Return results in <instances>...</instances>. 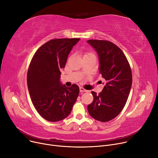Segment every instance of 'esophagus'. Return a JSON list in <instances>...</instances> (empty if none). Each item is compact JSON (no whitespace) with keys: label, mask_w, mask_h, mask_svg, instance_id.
Masks as SVG:
<instances>
[{"label":"esophagus","mask_w":158,"mask_h":158,"mask_svg":"<svg viewBox=\"0 0 158 158\" xmlns=\"http://www.w3.org/2000/svg\"><path fill=\"white\" fill-rule=\"evenodd\" d=\"M80 92H89V90H86V89H85L84 88H83V87H80Z\"/></svg>","instance_id":"esophagus-1"}]
</instances>
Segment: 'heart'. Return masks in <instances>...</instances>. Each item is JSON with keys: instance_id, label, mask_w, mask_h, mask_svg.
I'll return each mask as SVG.
<instances>
[{"instance_id": "heart-1", "label": "heart", "mask_w": 158, "mask_h": 158, "mask_svg": "<svg viewBox=\"0 0 158 158\" xmlns=\"http://www.w3.org/2000/svg\"><path fill=\"white\" fill-rule=\"evenodd\" d=\"M92 54V53H90V52H86L85 54V55H88V54Z\"/></svg>"}]
</instances>
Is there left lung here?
I'll use <instances>...</instances> for the list:
<instances>
[{
	"label": "left lung",
	"instance_id": "obj_1",
	"mask_svg": "<svg viewBox=\"0 0 158 158\" xmlns=\"http://www.w3.org/2000/svg\"><path fill=\"white\" fill-rule=\"evenodd\" d=\"M99 57V73L106 80L102 91L97 95L92 92L93 102L88 105L90 115L96 120L107 122L116 118L127 101L132 83L130 64L123 52L108 40L87 41Z\"/></svg>",
	"mask_w": 158,
	"mask_h": 158
}]
</instances>
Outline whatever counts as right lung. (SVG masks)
I'll return each mask as SVG.
<instances>
[{"label":"right lung","mask_w":158,"mask_h":158,"mask_svg":"<svg viewBox=\"0 0 158 158\" xmlns=\"http://www.w3.org/2000/svg\"><path fill=\"white\" fill-rule=\"evenodd\" d=\"M80 39H56L42 45L33 55L27 73V84L32 103L39 114L48 121L66 118L76 102L80 89L60 82L68 56Z\"/></svg>","instance_id":"right-lung-1"}]
</instances>
